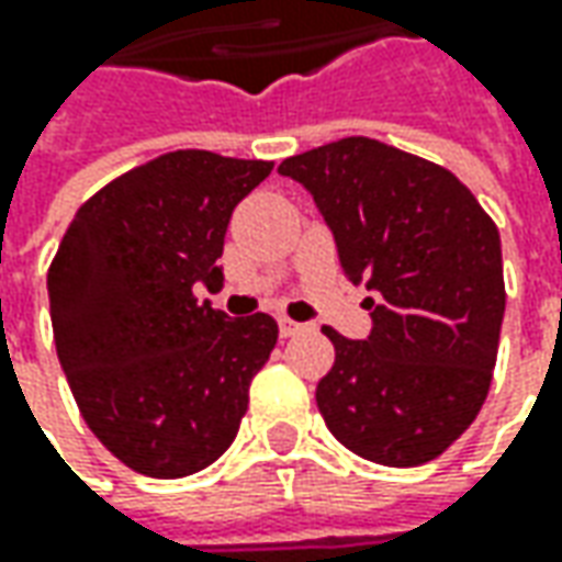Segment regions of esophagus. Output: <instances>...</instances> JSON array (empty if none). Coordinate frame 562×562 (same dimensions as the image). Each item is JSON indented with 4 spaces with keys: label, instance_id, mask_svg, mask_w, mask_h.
<instances>
[{
    "label": "esophagus",
    "instance_id": "obj_1",
    "mask_svg": "<svg viewBox=\"0 0 562 562\" xmlns=\"http://www.w3.org/2000/svg\"><path fill=\"white\" fill-rule=\"evenodd\" d=\"M278 331H281V337H293V335H300V331H303V325L284 315V318H278Z\"/></svg>",
    "mask_w": 562,
    "mask_h": 562
}]
</instances>
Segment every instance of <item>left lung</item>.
Masks as SVG:
<instances>
[{
  "instance_id": "8db88e82",
  "label": "left lung",
  "mask_w": 562,
  "mask_h": 562,
  "mask_svg": "<svg viewBox=\"0 0 562 562\" xmlns=\"http://www.w3.org/2000/svg\"><path fill=\"white\" fill-rule=\"evenodd\" d=\"M313 193L340 269L366 284L372 335L325 328L315 403L337 441L381 465L441 457L475 422L507 306L501 234L472 190L397 146L344 137L278 165Z\"/></svg>"
}]
</instances>
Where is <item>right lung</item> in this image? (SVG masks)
<instances>
[{
  "instance_id": "obj_1",
  "label": "right lung",
  "mask_w": 562,
  "mask_h": 562,
  "mask_svg": "<svg viewBox=\"0 0 562 562\" xmlns=\"http://www.w3.org/2000/svg\"><path fill=\"white\" fill-rule=\"evenodd\" d=\"M269 175L262 159L165 153L93 193L58 244V362L90 431L140 475H193L237 438L278 322L227 318L193 288L222 284L231 212Z\"/></svg>"
}]
</instances>
